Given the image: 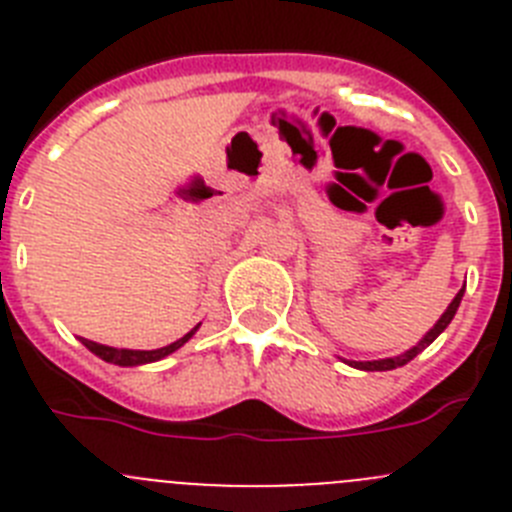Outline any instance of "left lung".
<instances>
[{
    "label": "left lung",
    "mask_w": 512,
    "mask_h": 512,
    "mask_svg": "<svg viewBox=\"0 0 512 512\" xmlns=\"http://www.w3.org/2000/svg\"><path fill=\"white\" fill-rule=\"evenodd\" d=\"M461 297H464V287L459 289V295H456L454 300H451V305L446 307V312H443V315H441V320H438V323L433 325V328L428 330V333H425V338L418 343V346H413V348H410V351H405V354L395 356V359H382V361H351V366H356V369H364V372H390V369H397V366H405V364H408V361H413L415 356H418L420 351H423V348L431 346V343L436 341L438 336H441L443 330H446V325H449L451 320H454L456 310H459Z\"/></svg>",
    "instance_id": "left-lung-1"
}]
</instances>
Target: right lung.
<instances>
[{
	"instance_id": "obj_1",
	"label": "right lung",
	"mask_w": 512,
	"mask_h": 512,
	"mask_svg": "<svg viewBox=\"0 0 512 512\" xmlns=\"http://www.w3.org/2000/svg\"><path fill=\"white\" fill-rule=\"evenodd\" d=\"M194 330H189L187 336L179 338V341H174V343H169V346L156 348V351H130V348H112V346H102V343L87 341V338H81V343H84V346H87L92 354H97L102 361H110V364H117V366H138V364H151V361H158V359H164V356L174 354L176 348H182L184 343L194 336Z\"/></svg>"
}]
</instances>
